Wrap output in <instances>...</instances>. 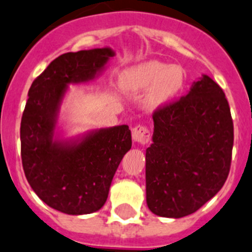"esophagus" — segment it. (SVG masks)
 Instances as JSON below:
<instances>
[{
    "label": "esophagus",
    "mask_w": 252,
    "mask_h": 252,
    "mask_svg": "<svg viewBox=\"0 0 252 252\" xmlns=\"http://www.w3.org/2000/svg\"><path fill=\"white\" fill-rule=\"evenodd\" d=\"M132 139L136 143L147 144L150 141V132L147 127L144 126H136L132 129Z\"/></svg>",
    "instance_id": "34e87169"
}]
</instances>
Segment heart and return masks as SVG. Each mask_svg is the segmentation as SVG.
Segmentation results:
<instances>
[{
    "instance_id": "obj_1",
    "label": "heart",
    "mask_w": 252,
    "mask_h": 252,
    "mask_svg": "<svg viewBox=\"0 0 252 252\" xmlns=\"http://www.w3.org/2000/svg\"><path fill=\"white\" fill-rule=\"evenodd\" d=\"M184 84V71L178 65L148 61L124 70L119 77L121 91L129 94L148 92L145 104L152 110L170 103Z\"/></svg>"
}]
</instances>
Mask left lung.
<instances>
[{
    "label": "left lung",
    "mask_w": 252,
    "mask_h": 252,
    "mask_svg": "<svg viewBox=\"0 0 252 252\" xmlns=\"http://www.w3.org/2000/svg\"><path fill=\"white\" fill-rule=\"evenodd\" d=\"M145 150L147 205L153 214L181 219L214 198L232 161L233 120L222 88L207 75L180 100L153 115Z\"/></svg>",
    "instance_id": "8db88e82"
}]
</instances>
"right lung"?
<instances>
[{
  "mask_svg": "<svg viewBox=\"0 0 252 252\" xmlns=\"http://www.w3.org/2000/svg\"><path fill=\"white\" fill-rule=\"evenodd\" d=\"M115 52L110 47L59 56L32 82L20 124L25 177L38 198L66 215L102 209L124 155L131 149L127 125L65 137L59 114L70 85L99 76Z\"/></svg>",
  "mask_w": 252,
  "mask_h": 252,
  "instance_id": "right-lung-1",
  "label": "right lung"
}]
</instances>
